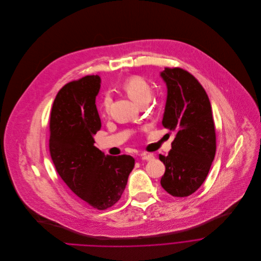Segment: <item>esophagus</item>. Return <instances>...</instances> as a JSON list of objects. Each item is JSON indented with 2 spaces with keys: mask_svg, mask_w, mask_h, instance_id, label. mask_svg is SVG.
I'll return each instance as SVG.
<instances>
[{
  "mask_svg": "<svg viewBox=\"0 0 261 261\" xmlns=\"http://www.w3.org/2000/svg\"><path fill=\"white\" fill-rule=\"evenodd\" d=\"M154 159L153 154H149V153H141V160L142 161H151Z\"/></svg>",
  "mask_w": 261,
  "mask_h": 261,
  "instance_id": "obj_1",
  "label": "esophagus"
}]
</instances>
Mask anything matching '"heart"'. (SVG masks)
<instances>
[{
    "label": "heart",
    "mask_w": 261,
    "mask_h": 261,
    "mask_svg": "<svg viewBox=\"0 0 261 261\" xmlns=\"http://www.w3.org/2000/svg\"><path fill=\"white\" fill-rule=\"evenodd\" d=\"M126 94L138 105L148 102L151 98L152 90L150 85L140 76H133L123 81L121 85ZM110 97L105 96L101 101V110L103 113H108L110 106Z\"/></svg>",
    "instance_id": "b5f03b06"
}]
</instances>
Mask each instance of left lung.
I'll list each match as a JSON object with an SVG mask.
<instances>
[{"mask_svg": "<svg viewBox=\"0 0 261 261\" xmlns=\"http://www.w3.org/2000/svg\"><path fill=\"white\" fill-rule=\"evenodd\" d=\"M168 89L163 125L176 133L167 156L163 188L183 197L196 191L205 180L216 152V135L209 97L187 71L166 68L161 72Z\"/></svg>", "mask_w": 261, "mask_h": 261, "instance_id": "left-lung-1", "label": "left lung"}]
</instances>
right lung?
Instances as JSON below:
<instances>
[{
  "label": "right lung",
  "mask_w": 261,
  "mask_h": 261,
  "mask_svg": "<svg viewBox=\"0 0 261 261\" xmlns=\"http://www.w3.org/2000/svg\"><path fill=\"white\" fill-rule=\"evenodd\" d=\"M100 77L85 76L58 93L50 116L49 150L56 169L81 199L105 210L121 197L135 160L129 155H105L94 146L100 129L95 97Z\"/></svg>",
  "instance_id": "obj_1"
}]
</instances>
